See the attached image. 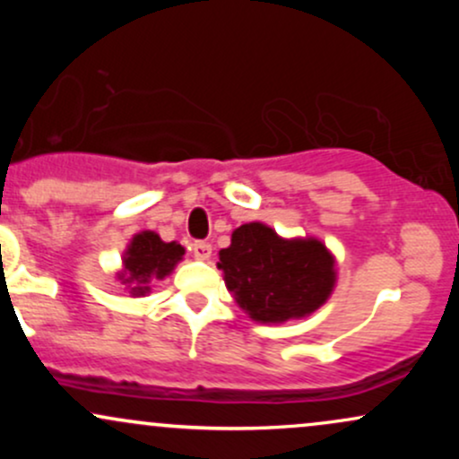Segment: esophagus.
Here are the masks:
<instances>
[{
	"mask_svg": "<svg viewBox=\"0 0 459 459\" xmlns=\"http://www.w3.org/2000/svg\"><path fill=\"white\" fill-rule=\"evenodd\" d=\"M189 250L198 261H209V256H212V244H207V241H194Z\"/></svg>",
	"mask_w": 459,
	"mask_h": 459,
	"instance_id": "obj_1",
	"label": "esophagus"
}]
</instances>
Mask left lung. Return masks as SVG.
Wrapping results in <instances>:
<instances>
[{
  "label": "left lung",
  "mask_w": 459,
  "mask_h": 459,
  "mask_svg": "<svg viewBox=\"0 0 459 459\" xmlns=\"http://www.w3.org/2000/svg\"><path fill=\"white\" fill-rule=\"evenodd\" d=\"M218 270L237 307L259 324L313 315L336 284V259L317 237H281L272 226L247 222L220 250Z\"/></svg>",
  "instance_id": "obj_1"
}]
</instances>
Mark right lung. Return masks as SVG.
<instances>
[{"instance_id": "right-lung-1", "label": "right lung", "mask_w": 459, "mask_h": 459, "mask_svg": "<svg viewBox=\"0 0 459 459\" xmlns=\"http://www.w3.org/2000/svg\"><path fill=\"white\" fill-rule=\"evenodd\" d=\"M183 255L186 247L177 241H163L155 230H140L125 247L123 265L116 278L131 298H142L151 293V282L170 276Z\"/></svg>"}]
</instances>
